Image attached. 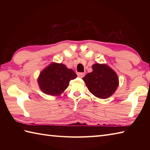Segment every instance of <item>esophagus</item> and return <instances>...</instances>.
I'll return each instance as SVG.
<instances>
[{
    "label": "esophagus",
    "instance_id": "obj_1",
    "mask_svg": "<svg viewBox=\"0 0 150 150\" xmlns=\"http://www.w3.org/2000/svg\"><path fill=\"white\" fill-rule=\"evenodd\" d=\"M84 75H85L84 73H77V76H78L79 77H80V78H82Z\"/></svg>",
    "mask_w": 150,
    "mask_h": 150
}]
</instances>
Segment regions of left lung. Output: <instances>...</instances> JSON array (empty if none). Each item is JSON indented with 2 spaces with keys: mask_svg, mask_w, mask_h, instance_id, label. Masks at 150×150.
Returning <instances> with one entry per match:
<instances>
[{
  "mask_svg": "<svg viewBox=\"0 0 150 150\" xmlns=\"http://www.w3.org/2000/svg\"><path fill=\"white\" fill-rule=\"evenodd\" d=\"M93 71L82 78L88 90L99 98L111 97L119 86L116 72L106 64L96 63L92 66Z\"/></svg>",
  "mask_w": 150,
  "mask_h": 150,
  "instance_id": "8db88e82",
  "label": "left lung"
}]
</instances>
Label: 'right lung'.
Here are the masks:
<instances>
[{
	"label": "right lung",
	"mask_w": 150,
	"mask_h": 150,
	"mask_svg": "<svg viewBox=\"0 0 150 150\" xmlns=\"http://www.w3.org/2000/svg\"><path fill=\"white\" fill-rule=\"evenodd\" d=\"M77 77L75 71L61 63L52 62L40 73L37 82L43 93L51 96L62 93L69 81Z\"/></svg>",
	"instance_id": "obj_1"
}]
</instances>
